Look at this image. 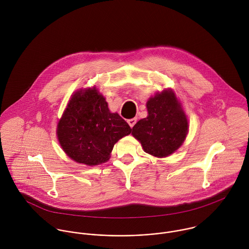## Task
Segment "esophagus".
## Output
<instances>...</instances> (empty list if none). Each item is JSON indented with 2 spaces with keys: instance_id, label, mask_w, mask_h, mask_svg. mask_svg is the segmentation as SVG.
<instances>
[{
  "instance_id": "esophagus-1",
  "label": "esophagus",
  "mask_w": 249,
  "mask_h": 249,
  "mask_svg": "<svg viewBox=\"0 0 249 249\" xmlns=\"http://www.w3.org/2000/svg\"><path fill=\"white\" fill-rule=\"evenodd\" d=\"M136 122H137V119H136V118H133V119H130V120H128V121H127L128 124L130 125V127H133V126H134V124H136Z\"/></svg>"
}]
</instances>
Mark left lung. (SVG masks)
Instances as JSON below:
<instances>
[{
	"instance_id": "1",
	"label": "left lung",
	"mask_w": 249,
	"mask_h": 249,
	"mask_svg": "<svg viewBox=\"0 0 249 249\" xmlns=\"http://www.w3.org/2000/svg\"><path fill=\"white\" fill-rule=\"evenodd\" d=\"M147 117L132 128V135L141 142L144 152L155 157L173 154L184 142L188 120L173 90L157 93L146 103Z\"/></svg>"
}]
</instances>
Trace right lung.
<instances>
[{
	"label": "right lung",
	"mask_w": 249,
	"mask_h": 249,
	"mask_svg": "<svg viewBox=\"0 0 249 249\" xmlns=\"http://www.w3.org/2000/svg\"><path fill=\"white\" fill-rule=\"evenodd\" d=\"M128 124L109 111L96 88L79 90L71 97L57 124L58 142L77 163L96 166L110 158L114 144L131 133Z\"/></svg>",
	"instance_id": "right-lung-1"
}]
</instances>
